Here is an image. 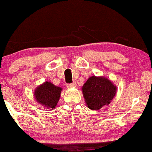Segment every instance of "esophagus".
Masks as SVG:
<instances>
[{"instance_id":"1","label":"esophagus","mask_w":152,"mask_h":152,"mask_svg":"<svg viewBox=\"0 0 152 152\" xmlns=\"http://www.w3.org/2000/svg\"><path fill=\"white\" fill-rule=\"evenodd\" d=\"M66 87L67 88H72V87H76V83L73 82V83H70V84H67Z\"/></svg>"}]
</instances>
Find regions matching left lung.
Returning a JSON list of instances; mask_svg holds the SVG:
<instances>
[{
	"label": "left lung",
	"mask_w": 152,
	"mask_h": 152,
	"mask_svg": "<svg viewBox=\"0 0 152 152\" xmlns=\"http://www.w3.org/2000/svg\"><path fill=\"white\" fill-rule=\"evenodd\" d=\"M82 92L88 108L99 110L110 104L115 95L116 87L107 78L91 76L84 84Z\"/></svg>",
	"instance_id": "left-lung-1"
}]
</instances>
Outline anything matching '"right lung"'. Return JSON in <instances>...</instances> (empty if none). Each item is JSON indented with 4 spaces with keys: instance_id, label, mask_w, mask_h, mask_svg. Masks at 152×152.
Returning <instances> with one entry per match:
<instances>
[{
    "instance_id": "right-lung-1",
    "label": "right lung",
    "mask_w": 152,
    "mask_h": 152,
    "mask_svg": "<svg viewBox=\"0 0 152 152\" xmlns=\"http://www.w3.org/2000/svg\"><path fill=\"white\" fill-rule=\"evenodd\" d=\"M61 91L62 88L56 87L49 82H46L36 89L35 99L44 107L53 109L58 102Z\"/></svg>"
}]
</instances>
